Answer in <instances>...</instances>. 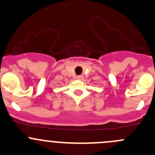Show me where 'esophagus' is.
I'll list each match as a JSON object with an SVG mask.
<instances>
[{
    "label": "esophagus",
    "mask_w": 155,
    "mask_h": 155,
    "mask_svg": "<svg viewBox=\"0 0 155 155\" xmlns=\"http://www.w3.org/2000/svg\"><path fill=\"white\" fill-rule=\"evenodd\" d=\"M78 80H80V81H82L83 79H84V76L83 75H78L77 77H76Z\"/></svg>",
    "instance_id": "1"
}]
</instances>
